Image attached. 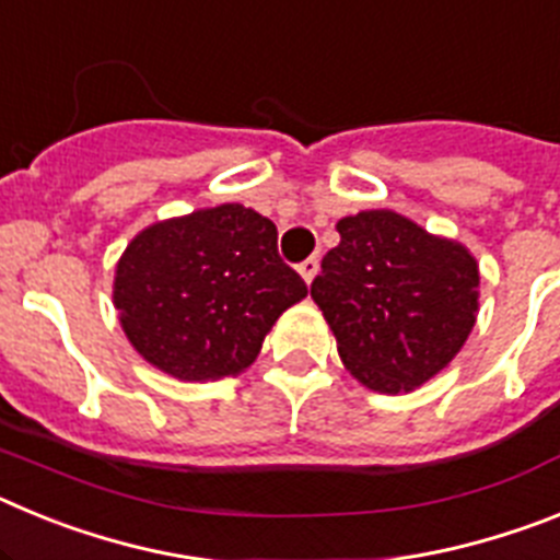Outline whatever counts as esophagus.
<instances>
[{
  "label": "esophagus",
  "mask_w": 560,
  "mask_h": 560,
  "mask_svg": "<svg viewBox=\"0 0 560 560\" xmlns=\"http://www.w3.org/2000/svg\"><path fill=\"white\" fill-rule=\"evenodd\" d=\"M296 271H300V277H303L305 283H314L316 271H319V260H316V257H308V260H303V264L296 266Z\"/></svg>",
  "instance_id": "34e87169"
}]
</instances>
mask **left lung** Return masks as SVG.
I'll list each match as a JSON object with an SVG mask.
<instances>
[{"mask_svg": "<svg viewBox=\"0 0 560 560\" xmlns=\"http://www.w3.org/2000/svg\"><path fill=\"white\" fill-rule=\"evenodd\" d=\"M311 296L336 336L341 364L381 395L412 393L452 364L479 311V266L468 246L395 210L336 224Z\"/></svg>", "mask_w": 560, "mask_h": 560, "instance_id": "8db88e82", "label": "left lung"}]
</instances>
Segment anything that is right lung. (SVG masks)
Listing matches in <instances>:
<instances>
[{
  "mask_svg": "<svg viewBox=\"0 0 560 560\" xmlns=\"http://www.w3.org/2000/svg\"><path fill=\"white\" fill-rule=\"evenodd\" d=\"M305 294L303 277L277 255V226L237 201L137 232L112 285L131 348L179 381L244 373Z\"/></svg>",
  "mask_w": 560,
  "mask_h": 560,
  "instance_id": "obj_1",
  "label": "right lung"
}]
</instances>
